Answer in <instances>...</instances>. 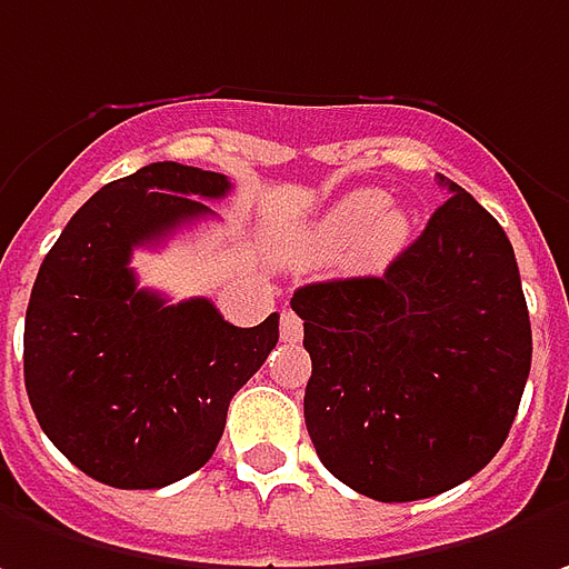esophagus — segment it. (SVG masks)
<instances>
[{
    "label": "esophagus",
    "mask_w": 569,
    "mask_h": 569,
    "mask_svg": "<svg viewBox=\"0 0 569 569\" xmlns=\"http://www.w3.org/2000/svg\"><path fill=\"white\" fill-rule=\"evenodd\" d=\"M280 337H283V343H299L302 340V318L296 315V311H283V321H280Z\"/></svg>",
    "instance_id": "esophagus-1"
}]
</instances>
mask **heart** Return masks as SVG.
<instances>
[{
	"instance_id": "1",
	"label": "heart",
	"mask_w": 569,
	"mask_h": 569,
	"mask_svg": "<svg viewBox=\"0 0 569 569\" xmlns=\"http://www.w3.org/2000/svg\"><path fill=\"white\" fill-rule=\"evenodd\" d=\"M412 236L409 213L390 204L381 188H356L343 194L315 226V246L321 251H343L356 246L359 264L387 267Z\"/></svg>"
}]
</instances>
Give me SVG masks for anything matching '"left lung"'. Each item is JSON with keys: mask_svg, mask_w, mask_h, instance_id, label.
I'll return each mask as SVG.
<instances>
[{"mask_svg": "<svg viewBox=\"0 0 569 569\" xmlns=\"http://www.w3.org/2000/svg\"><path fill=\"white\" fill-rule=\"evenodd\" d=\"M381 277L296 289L321 462L365 498H435L495 460L532 365L513 246L457 182Z\"/></svg>", "mask_w": 569, "mask_h": 569, "instance_id": "obj_1", "label": "left lung"}]
</instances>
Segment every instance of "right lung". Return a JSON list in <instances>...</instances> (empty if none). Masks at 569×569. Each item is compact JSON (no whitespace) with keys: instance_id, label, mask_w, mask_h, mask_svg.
<instances>
[{"instance_id":"right-lung-1","label":"right lung","mask_w":569,"mask_h":569,"mask_svg":"<svg viewBox=\"0 0 569 569\" xmlns=\"http://www.w3.org/2000/svg\"><path fill=\"white\" fill-rule=\"evenodd\" d=\"M229 179L150 163L103 186L43 258L24 318V387L40 428L90 479L163 488L198 472L226 409L280 340V315L236 327L207 299L138 289V246L213 217Z\"/></svg>"}]
</instances>
